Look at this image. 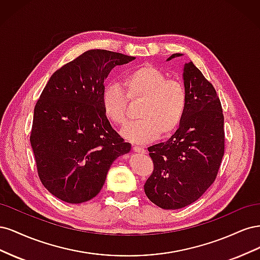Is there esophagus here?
<instances>
[{
	"label": "esophagus",
	"instance_id": "1",
	"mask_svg": "<svg viewBox=\"0 0 260 260\" xmlns=\"http://www.w3.org/2000/svg\"><path fill=\"white\" fill-rule=\"evenodd\" d=\"M132 148H133V151H135L136 153H140V154H145L146 153V151H145L143 147L138 146V145H133Z\"/></svg>",
	"mask_w": 260,
	"mask_h": 260
}]
</instances>
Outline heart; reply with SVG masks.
I'll return each mask as SVG.
<instances>
[{
  "mask_svg": "<svg viewBox=\"0 0 260 260\" xmlns=\"http://www.w3.org/2000/svg\"><path fill=\"white\" fill-rule=\"evenodd\" d=\"M121 86L106 84L101 94V104L107 119L122 125L127 119L128 99H142L138 109L140 119L128 123L121 135L133 143L146 144L170 137L182 123L187 106L185 86L178 80L167 79L161 69L153 65H142L130 70L122 78Z\"/></svg>",
  "mask_w": 260,
  "mask_h": 260,
  "instance_id": "obj_1",
  "label": "heart"
}]
</instances>
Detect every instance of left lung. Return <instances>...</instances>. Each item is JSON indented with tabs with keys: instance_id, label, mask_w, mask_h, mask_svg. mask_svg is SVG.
<instances>
[{
	"instance_id": "left-lung-1",
	"label": "left lung",
	"mask_w": 260,
	"mask_h": 260,
	"mask_svg": "<svg viewBox=\"0 0 260 260\" xmlns=\"http://www.w3.org/2000/svg\"><path fill=\"white\" fill-rule=\"evenodd\" d=\"M181 55L172 54L167 60ZM183 81L187 106L182 123L166 142L147 148L154 170L144 191L164 209L199 200L214 183L224 154V118L215 88L192 61L184 65Z\"/></svg>"
}]
</instances>
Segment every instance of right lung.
<instances>
[{
  "label": "right lung",
  "instance_id": "1",
  "mask_svg": "<svg viewBox=\"0 0 260 260\" xmlns=\"http://www.w3.org/2000/svg\"><path fill=\"white\" fill-rule=\"evenodd\" d=\"M135 59L106 50L86 51L55 72L38 100L30 143L42 184L70 204L100 193L114 160L131 144L112 128L101 104L111 70Z\"/></svg>",
  "mask_w": 260,
  "mask_h": 260
}]
</instances>
